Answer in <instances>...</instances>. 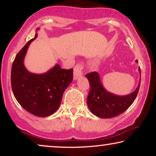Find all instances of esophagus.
<instances>
[{
    "label": "esophagus",
    "mask_w": 156,
    "mask_h": 156,
    "mask_svg": "<svg viewBox=\"0 0 156 156\" xmlns=\"http://www.w3.org/2000/svg\"><path fill=\"white\" fill-rule=\"evenodd\" d=\"M83 69H84V66L82 64H77L74 68V80H77V79L82 75Z\"/></svg>",
    "instance_id": "34e87169"
}]
</instances>
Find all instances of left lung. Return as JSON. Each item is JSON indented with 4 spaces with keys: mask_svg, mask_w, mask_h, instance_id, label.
Segmentation results:
<instances>
[{
    "mask_svg": "<svg viewBox=\"0 0 156 156\" xmlns=\"http://www.w3.org/2000/svg\"><path fill=\"white\" fill-rule=\"evenodd\" d=\"M138 70L140 73V67ZM85 76L90 84L87 105L91 112L99 118L110 119L122 114L133 104L139 90L140 80L137 88L132 93L126 96L115 95L104 89L97 72H90Z\"/></svg>",
    "mask_w": 156,
    "mask_h": 156,
    "instance_id": "1",
    "label": "left lung"
}]
</instances>
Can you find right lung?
<instances>
[{
  "label": "right lung",
  "instance_id": "right-lung-1",
  "mask_svg": "<svg viewBox=\"0 0 156 156\" xmlns=\"http://www.w3.org/2000/svg\"><path fill=\"white\" fill-rule=\"evenodd\" d=\"M37 37L36 33L16 55L12 65L11 86L15 97L23 108L35 116L46 117L59 108L64 91L73 80V69H61L56 65L44 74L27 71L24 58L30 44Z\"/></svg>",
  "mask_w": 156,
  "mask_h": 156
}]
</instances>
